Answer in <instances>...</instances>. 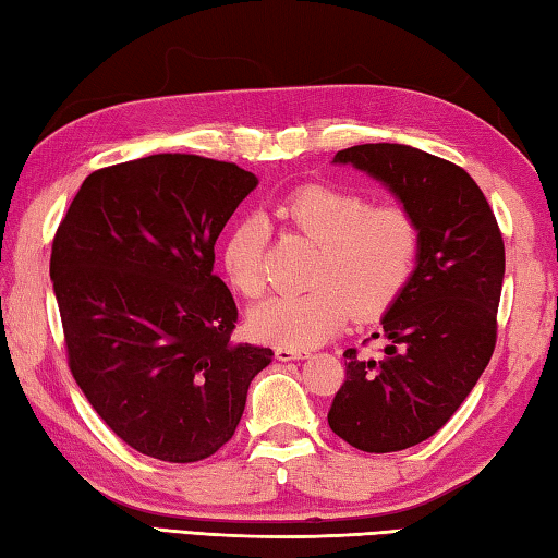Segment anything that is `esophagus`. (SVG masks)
Segmentation results:
<instances>
[{
    "label": "esophagus",
    "instance_id": "1",
    "mask_svg": "<svg viewBox=\"0 0 558 558\" xmlns=\"http://www.w3.org/2000/svg\"><path fill=\"white\" fill-rule=\"evenodd\" d=\"M307 351L302 349H290V347H276V359L278 361H300L305 359Z\"/></svg>",
    "mask_w": 558,
    "mask_h": 558
}]
</instances>
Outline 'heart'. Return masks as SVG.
<instances>
[{
    "instance_id": "1",
    "label": "heart",
    "mask_w": 558,
    "mask_h": 558,
    "mask_svg": "<svg viewBox=\"0 0 558 558\" xmlns=\"http://www.w3.org/2000/svg\"><path fill=\"white\" fill-rule=\"evenodd\" d=\"M276 217L319 246L307 292H282L248 314L251 333L266 343L307 349L337 333L356 314L373 319L402 295L417 266L420 225L400 205H373L361 192L305 185L276 205ZM266 227L241 219L221 244L229 286L246 298L266 288Z\"/></svg>"
}]
</instances>
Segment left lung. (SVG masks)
<instances>
[{
	"mask_svg": "<svg viewBox=\"0 0 558 558\" xmlns=\"http://www.w3.org/2000/svg\"><path fill=\"white\" fill-rule=\"evenodd\" d=\"M380 180L417 219L422 246L402 295L380 319L378 359L343 351L347 380L329 410L331 432L368 453L429 439L469 398L493 356L505 244L488 199L463 168L402 144L339 150Z\"/></svg>",
	"mask_w": 558,
	"mask_h": 558,
	"instance_id": "left-lung-1",
	"label": "left lung"
}]
</instances>
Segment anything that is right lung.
Instances as JSON below:
<instances>
[{"mask_svg":"<svg viewBox=\"0 0 558 558\" xmlns=\"http://www.w3.org/2000/svg\"><path fill=\"white\" fill-rule=\"evenodd\" d=\"M258 178L158 154L87 175L60 221L50 280L68 366L131 449L195 463L234 437L270 349L231 343L236 302L215 244Z\"/></svg>","mask_w":558,"mask_h":558,"instance_id":"right-lung-1","label":"right lung"}]
</instances>
